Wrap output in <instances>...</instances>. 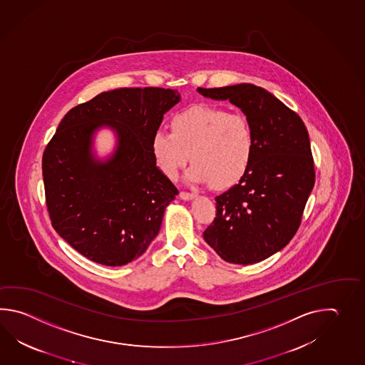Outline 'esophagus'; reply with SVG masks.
<instances>
[{"label": "esophagus", "instance_id": "esophagus-1", "mask_svg": "<svg viewBox=\"0 0 365 365\" xmlns=\"http://www.w3.org/2000/svg\"><path fill=\"white\" fill-rule=\"evenodd\" d=\"M179 195L181 200H185V201H189V200H193L194 197H195V195H194L193 193H189V192H184V190H182V192H180Z\"/></svg>", "mask_w": 365, "mask_h": 365}]
</instances>
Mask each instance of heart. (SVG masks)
Wrapping results in <instances>:
<instances>
[{
    "label": "heart",
    "instance_id": "b5f03b06",
    "mask_svg": "<svg viewBox=\"0 0 365 365\" xmlns=\"http://www.w3.org/2000/svg\"><path fill=\"white\" fill-rule=\"evenodd\" d=\"M171 133L156 130L151 153L170 179L190 160L187 179L228 189L245 178L255 155V134L248 118L210 104L193 106L172 117Z\"/></svg>",
    "mask_w": 365,
    "mask_h": 365
}]
</instances>
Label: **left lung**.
<instances>
[{
	"mask_svg": "<svg viewBox=\"0 0 365 365\" xmlns=\"http://www.w3.org/2000/svg\"><path fill=\"white\" fill-rule=\"evenodd\" d=\"M197 90L239 107L255 134L248 173L215 198L217 217L203 239L230 264H257L284 248L300 227L316 178L309 134L300 116L262 87Z\"/></svg>",
	"mask_w": 365,
	"mask_h": 365,
	"instance_id": "1",
	"label": "left lung"
}]
</instances>
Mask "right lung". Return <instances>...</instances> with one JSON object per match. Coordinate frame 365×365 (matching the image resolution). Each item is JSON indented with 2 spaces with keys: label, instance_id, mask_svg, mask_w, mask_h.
<instances>
[{
  "label": "right lung",
  "instance_id": "right-lung-1",
  "mask_svg": "<svg viewBox=\"0 0 365 365\" xmlns=\"http://www.w3.org/2000/svg\"><path fill=\"white\" fill-rule=\"evenodd\" d=\"M178 90L118 88L70 109L43 154L48 212L56 232L96 264L123 266L145 253L159 233L165 207L179 194L151 153ZM109 125L118 148L94 159L92 134Z\"/></svg>",
  "mask_w": 365,
  "mask_h": 365
}]
</instances>
